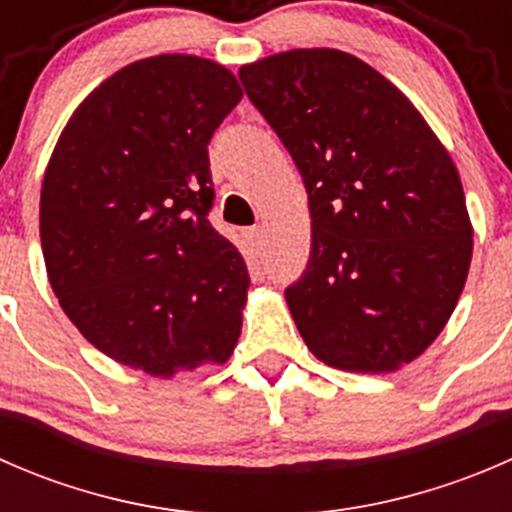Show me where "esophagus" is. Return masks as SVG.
Instances as JSON below:
<instances>
[{
	"instance_id": "1",
	"label": "esophagus",
	"mask_w": 512,
	"mask_h": 512,
	"mask_svg": "<svg viewBox=\"0 0 512 512\" xmlns=\"http://www.w3.org/2000/svg\"><path fill=\"white\" fill-rule=\"evenodd\" d=\"M245 237L250 240L252 247H260L262 245V237H265V232H262V227H250V230L245 232Z\"/></svg>"
}]
</instances>
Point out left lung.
Segmentation results:
<instances>
[{
  "mask_svg": "<svg viewBox=\"0 0 512 512\" xmlns=\"http://www.w3.org/2000/svg\"><path fill=\"white\" fill-rule=\"evenodd\" d=\"M237 74L307 188L312 250L285 292L307 349L356 374L418 359L473 257L451 153L404 91L347 51L289 49Z\"/></svg>",
  "mask_w": 512,
  "mask_h": 512,
  "instance_id": "1",
  "label": "left lung"
}]
</instances>
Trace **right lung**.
Returning <instances> with one entry per match:
<instances>
[{"label":"right lung","mask_w":512,"mask_h":512,"mask_svg":"<svg viewBox=\"0 0 512 512\" xmlns=\"http://www.w3.org/2000/svg\"><path fill=\"white\" fill-rule=\"evenodd\" d=\"M240 98L218 61L138 59L76 106L46 165L39 235L61 309L158 379L225 364L240 339L250 277L208 223V143Z\"/></svg>","instance_id":"1"}]
</instances>
